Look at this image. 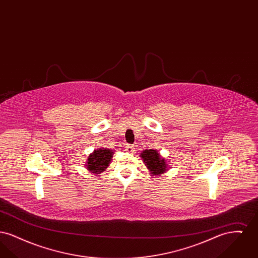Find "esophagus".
<instances>
[{"label":"esophagus","mask_w":258,"mask_h":258,"mask_svg":"<svg viewBox=\"0 0 258 258\" xmlns=\"http://www.w3.org/2000/svg\"><path fill=\"white\" fill-rule=\"evenodd\" d=\"M125 151H126L127 153H133V152H135V147H134V145H130V144H127V145L125 146Z\"/></svg>","instance_id":"esophagus-1"}]
</instances>
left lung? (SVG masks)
Masks as SVG:
<instances>
[{
	"mask_svg": "<svg viewBox=\"0 0 258 258\" xmlns=\"http://www.w3.org/2000/svg\"><path fill=\"white\" fill-rule=\"evenodd\" d=\"M141 158L144 160L148 169L151 171L153 175H159L161 173H164L167 165L166 160L160 158V154L156 150H145L141 153Z\"/></svg>",
	"mask_w": 258,
	"mask_h": 258,
	"instance_id": "left-lung-1",
	"label": "left lung"
}]
</instances>
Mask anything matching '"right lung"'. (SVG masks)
I'll return each mask as SVG.
<instances>
[{"instance_id":"1","label":"right lung","mask_w":258,"mask_h":258,"mask_svg":"<svg viewBox=\"0 0 258 258\" xmlns=\"http://www.w3.org/2000/svg\"><path fill=\"white\" fill-rule=\"evenodd\" d=\"M113 152L108 149H98L89 156L87 161V168L89 171L99 174L104 171L111 161Z\"/></svg>"}]
</instances>
